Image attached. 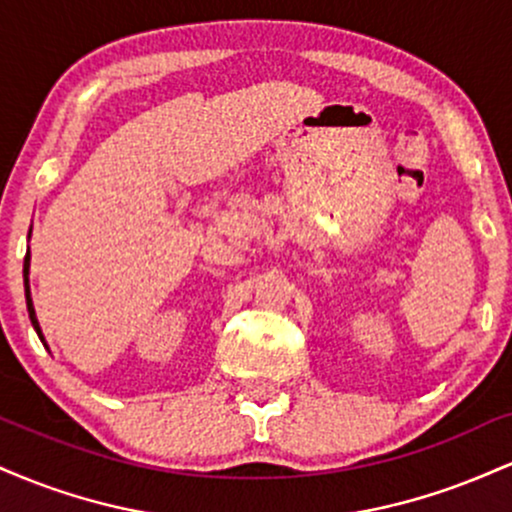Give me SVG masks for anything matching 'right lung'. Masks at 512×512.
<instances>
[{
	"instance_id": "1",
	"label": "right lung",
	"mask_w": 512,
	"mask_h": 512,
	"mask_svg": "<svg viewBox=\"0 0 512 512\" xmlns=\"http://www.w3.org/2000/svg\"><path fill=\"white\" fill-rule=\"evenodd\" d=\"M28 274H31V252H28V255H26V260H23V289H26V305H28V317H31V325H33V330L38 332L40 342L45 344L43 330H40V325H38V317H35L33 298H31V281H28Z\"/></svg>"
}]
</instances>
